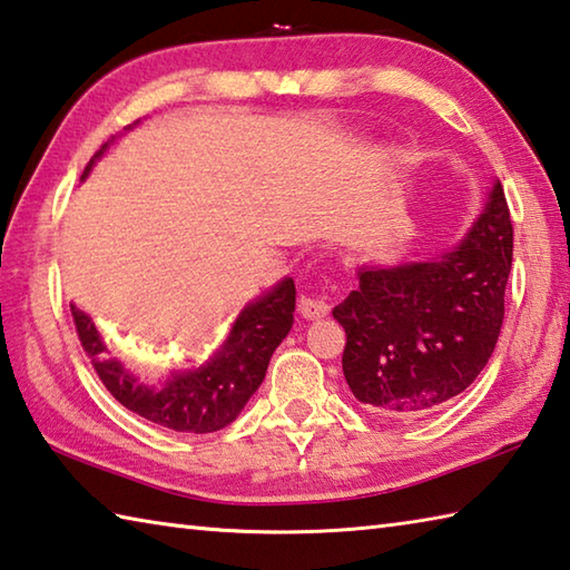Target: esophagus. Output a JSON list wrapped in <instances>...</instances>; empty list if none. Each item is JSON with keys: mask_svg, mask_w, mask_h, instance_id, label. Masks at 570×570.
Segmentation results:
<instances>
[{"mask_svg": "<svg viewBox=\"0 0 570 570\" xmlns=\"http://www.w3.org/2000/svg\"><path fill=\"white\" fill-rule=\"evenodd\" d=\"M299 309H303V315L307 320H317V317H325L330 313V305H327L325 297L303 295V297H299Z\"/></svg>", "mask_w": 570, "mask_h": 570, "instance_id": "esophagus-1", "label": "esophagus"}]
</instances>
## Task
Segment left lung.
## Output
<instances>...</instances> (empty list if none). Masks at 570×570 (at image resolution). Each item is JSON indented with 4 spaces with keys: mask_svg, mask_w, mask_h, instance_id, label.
Wrapping results in <instances>:
<instances>
[{
    "mask_svg": "<svg viewBox=\"0 0 570 570\" xmlns=\"http://www.w3.org/2000/svg\"><path fill=\"white\" fill-rule=\"evenodd\" d=\"M513 225L497 184L474 228L432 263L362 267L332 309L347 332L342 372L370 410L422 416L454 400L487 367L503 325Z\"/></svg>",
    "mask_w": 570,
    "mask_h": 570,
    "instance_id": "left-lung-1",
    "label": "left lung"
}]
</instances>
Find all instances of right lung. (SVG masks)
I'll list each match as a JSON object with an SVG mask.
<instances>
[{
  "instance_id": "right-lung-1",
  "label": "right lung",
  "mask_w": 570,
  "mask_h": 570,
  "mask_svg": "<svg viewBox=\"0 0 570 570\" xmlns=\"http://www.w3.org/2000/svg\"><path fill=\"white\" fill-rule=\"evenodd\" d=\"M106 146L109 144H104L94 158H99ZM293 313L295 283L287 277L273 293L243 309L228 342L210 362L198 370L168 372L146 382L111 357L91 317L71 305V317L86 357L91 360V367L114 400L158 426L193 434L218 432L240 414L245 402L265 380L275 347L293 327Z\"/></svg>"
}]
</instances>
